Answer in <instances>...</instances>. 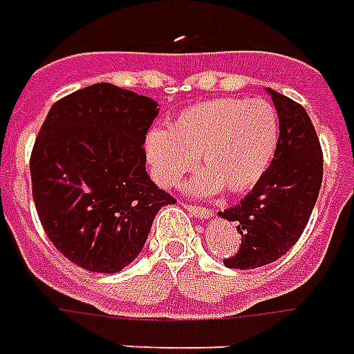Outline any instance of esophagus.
<instances>
[{
    "label": "esophagus",
    "mask_w": 354,
    "mask_h": 354,
    "mask_svg": "<svg viewBox=\"0 0 354 354\" xmlns=\"http://www.w3.org/2000/svg\"><path fill=\"white\" fill-rule=\"evenodd\" d=\"M186 207H188V212L194 217H200V219H205V217H209L212 215V209H207V207H203V205H194V203H186Z\"/></svg>",
    "instance_id": "1"
}]
</instances>
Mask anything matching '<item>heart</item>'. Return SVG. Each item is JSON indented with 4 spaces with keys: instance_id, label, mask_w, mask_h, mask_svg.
I'll use <instances>...</instances> for the list:
<instances>
[{
    "instance_id": "b5f03b06",
    "label": "heart",
    "mask_w": 354,
    "mask_h": 354,
    "mask_svg": "<svg viewBox=\"0 0 354 354\" xmlns=\"http://www.w3.org/2000/svg\"><path fill=\"white\" fill-rule=\"evenodd\" d=\"M280 139L274 105L266 100H207L182 109L168 129H151L145 153L158 184L176 186L198 162V194L257 186L272 165Z\"/></svg>"
}]
</instances>
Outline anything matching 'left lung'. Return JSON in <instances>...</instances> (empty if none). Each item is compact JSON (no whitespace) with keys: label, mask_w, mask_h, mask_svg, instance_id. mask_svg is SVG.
Instances as JSON below:
<instances>
[{"label":"left lung","mask_w":354,"mask_h":354,"mask_svg":"<svg viewBox=\"0 0 354 354\" xmlns=\"http://www.w3.org/2000/svg\"><path fill=\"white\" fill-rule=\"evenodd\" d=\"M278 111L280 139L272 165L241 203L219 212L235 221L237 252L223 259L227 268H259L278 261L296 245L310 221L323 178V151L306 109L270 90Z\"/></svg>","instance_id":"obj_1"}]
</instances>
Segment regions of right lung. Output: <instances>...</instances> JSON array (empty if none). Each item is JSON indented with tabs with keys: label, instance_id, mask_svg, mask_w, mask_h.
<instances>
[{
	"label": "right lung",
	"instance_id": "obj_1",
	"mask_svg": "<svg viewBox=\"0 0 354 354\" xmlns=\"http://www.w3.org/2000/svg\"><path fill=\"white\" fill-rule=\"evenodd\" d=\"M158 104L113 84L58 100L31 153L35 207L58 252L113 274L135 261L154 215L176 200L145 170V139Z\"/></svg>",
	"mask_w": 354,
	"mask_h": 354
}]
</instances>
